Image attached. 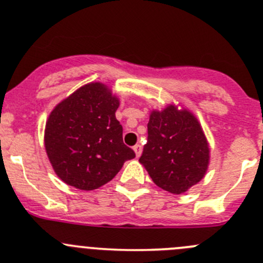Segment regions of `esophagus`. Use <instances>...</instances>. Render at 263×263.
Masks as SVG:
<instances>
[{"label":"esophagus","mask_w":263,"mask_h":263,"mask_svg":"<svg viewBox=\"0 0 263 263\" xmlns=\"http://www.w3.org/2000/svg\"><path fill=\"white\" fill-rule=\"evenodd\" d=\"M134 151H135V154H136L137 157H140L141 154H142V146H141V145H135L134 146Z\"/></svg>","instance_id":"1"}]
</instances>
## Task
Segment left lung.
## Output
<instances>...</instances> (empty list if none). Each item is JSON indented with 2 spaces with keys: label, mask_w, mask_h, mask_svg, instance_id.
Wrapping results in <instances>:
<instances>
[{
  "label": "left lung",
  "mask_w": 263,
  "mask_h": 263,
  "mask_svg": "<svg viewBox=\"0 0 263 263\" xmlns=\"http://www.w3.org/2000/svg\"><path fill=\"white\" fill-rule=\"evenodd\" d=\"M148 137L140 162L164 191L180 195L203 178L210 149L203 131L189 111L168 106L151 112Z\"/></svg>",
  "instance_id": "left-lung-1"
}]
</instances>
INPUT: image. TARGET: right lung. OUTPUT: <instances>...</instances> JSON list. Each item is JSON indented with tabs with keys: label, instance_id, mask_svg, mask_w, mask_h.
I'll list each match as a JSON object with an SVG mask.
<instances>
[{
	"label": "right lung",
	"instance_id": "1",
	"mask_svg": "<svg viewBox=\"0 0 263 263\" xmlns=\"http://www.w3.org/2000/svg\"><path fill=\"white\" fill-rule=\"evenodd\" d=\"M118 100L102 83H88L63 100L48 117L45 147L57 176L91 191L109 182L134 149L123 143Z\"/></svg>",
	"mask_w": 263,
	"mask_h": 263
}]
</instances>
